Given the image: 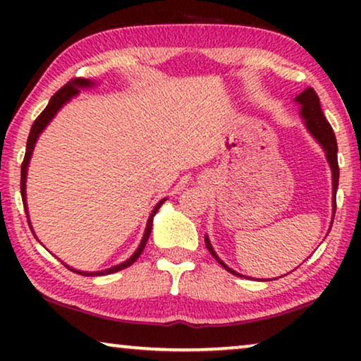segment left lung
<instances>
[{
  "label": "left lung",
  "instance_id": "8db88e82",
  "mask_svg": "<svg viewBox=\"0 0 361 361\" xmlns=\"http://www.w3.org/2000/svg\"><path fill=\"white\" fill-rule=\"evenodd\" d=\"M295 102L300 105V116H302V120L305 123V128H307L310 135L315 137V141L319 142L320 146H322V149L325 151V156H327V161L330 164V169H332V207H334V215H335V207H337V187H338V161H337V140H335V133L332 130V126H330V123L327 121V118L324 116L322 113V108H320V102H319V97L317 93H315L314 88H305V90L300 93L294 98ZM334 215H332V221H334ZM205 246L207 250L210 251L212 256L219 261V263L224 266L226 271H230L231 274H236V276H241L233 271L231 268H228L224 261H221L216 253L212 248L210 245V240L209 236H205Z\"/></svg>",
  "mask_w": 361,
  "mask_h": 361
}]
</instances>
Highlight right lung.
Instances as JSON below:
<instances>
[{
  "label": "right lung",
  "instance_id": "add662e5",
  "mask_svg": "<svg viewBox=\"0 0 361 361\" xmlns=\"http://www.w3.org/2000/svg\"><path fill=\"white\" fill-rule=\"evenodd\" d=\"M92 85H95V83H93L92 80H88V78H82V77L72 78V80L68 82V83H66V85H63V87L61 88V90L54 93V97L51 98V102H49V105H47L46 108H44V111L36 118V121L32 123L31 133H29V137H27L26 154H24V161H23V164H21V197H23L24 210H26V212H27V207H26V176H27V166H29V159H31L34 145H36L39 135H41V133L44 131V128H46V126L49 125V123H51L52 118L56 116V113H57L59 110H61V108H62L63 105H66V103H67L68 100H71L72 97L78 95V92H80V88H87V87H92ZM164 200H166V199H162V200L159 202V204H157V205L154 207V210L151 212L149 219H147V225H146L145 235H142V240H141L140 246H137V250L135 251V255H133L131 258H128V259L125 261V263H121V264H118V266H113V268H108V269H105V271H97V273H87V271H77V269L68 268V266L66 264L67 268L71 269V271H73V273L83 274V276H103V274L116 273V271H121V269L128 268V266H131L137 258H140V255L142 253V250H145V246H146V243H147V238H149L151 230H152V216L156 215V212L159 210V207H161L162 204H164ZM27 221H29V220H27ZM31 230H32V226H31Z\"/></svg>",
  "mask_w": 361,
  "mask_h": 361
}]
</instances>
